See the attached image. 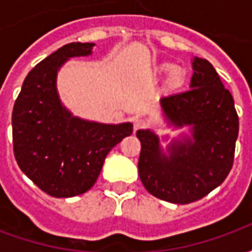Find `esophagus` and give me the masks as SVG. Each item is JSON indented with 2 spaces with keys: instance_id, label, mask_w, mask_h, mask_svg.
Returning <instances> with one entry per match:
<instances>
[{
  "instance_id": "1",
  "label": "esophagus",
  "mask_w": 252,
  "mask_h": 252,
  "mask_svg": "<svg viewBox=\"0 0 252 252\" xmlns=\"http://www.w3.org/2000/svg\"><path fill=\"white\" fill-rule=\"evenodd\" d=\"M146 126V120H143V119H135L133 120V131L136 132L137 129H140V128H144Z\"/></svg>"
}]
</instances>
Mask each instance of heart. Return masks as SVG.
Segmentation results:
<instances>
[{"instance_id": "b5f03b06", "label": "heart", "mask_w": 252, "mask_h": 252, "mask_svg": "<svg viewBox=\"0 0 252 252\" xmlns=\"http://www.w3.org/2000/svg\"><path fill=\"white\" fill-rule=\"evenodd\" d=\"M158 71L160 74L169 72V75H167V86L170 89L178 88L181 83H182V81H184V72H182V70H181L180 67H175L174 64H171V63H163V64H160Z\"/></svg>"}]
</instances>
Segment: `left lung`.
<instances>
[{
	"label": "left lung",
	"mask_w": 252,
	"mask_h": 252,
	"mask_svg": "<svg viewBox=\"0 0 252 252\" xmlns=\"http://www.w3.org/2000/svg\"><path fill=\"white\" fill-rule=\"evenodd\" d=\"M191 67L189 90L159 101L167 126H188L189 133L173 137L163 150L155 132H136L142 143L137 166L143 185L148 193L173 204L200 200L221 185L232 169L239 133L232 95L215 67L197 57Z\"/></svg>",
	"instance_id": "left-lung-1"
}]
</instances>
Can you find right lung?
Returning <instances> with one entry per match:
<instances>
[{
  "label": "right lung",
  "mask_w": 252,
  "mask_h": 252,
  "mask_svg": "<svg viewBox=\"0 0 252 252\" xmlns=\"http://www.w3.org/2000/svg\"><path fill=\"white\" fill-rule=\"evenodd\" d=\"M94 43H70L43 59L25 78L12 113L14 158L47 194L67 198L86 193L98 178L106 155L132 133L131 123L102 124L74 116L57 90L61 67L89 57Z\"/></svg>",
  "instance_id": "obj_1"
}]
</instances>
